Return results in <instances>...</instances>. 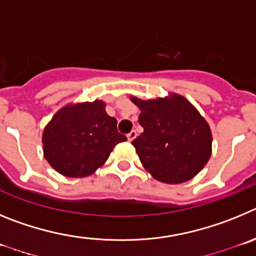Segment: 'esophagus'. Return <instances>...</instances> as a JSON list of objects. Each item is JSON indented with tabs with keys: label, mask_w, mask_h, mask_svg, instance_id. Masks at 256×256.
Here are the masks:
<instances>
[{
	"label": "esophagus",
	"mask_w": 256,
	"mask_h": 256,
	"mask_svg": "<svg viewBox=\"0 0 256 256\" xmlns=\"http://www.w3.org/2000/svg\"><path fill=\"white\" fill-rule=\"evenodd\" d=\"M136 135H138V134H136V131H135V130L130 131V132L128 134V142H132V140L135 139V138H136Z\"/></svg>",
	"instance_id": "34e87169"
}]
</instances>
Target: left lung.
Here are the masks:
<instances>
[{"label": "left lung", "instance_id": "1", "mask_svg": "<svg viewBox=\"0 0 256 256\" xmlns=\"http://www.w3.org/2000/svg\"><path fill=\"white\" fill-rule=\"evenodd\" d=\"M130 100L139 107L144 128L131 144L145 170L164 184H182L196 176L210 158L213 142L210 128L196 108L177 93Z\"/></svg>", "mask_w": 256, "mask_h": 256}]
</instances>
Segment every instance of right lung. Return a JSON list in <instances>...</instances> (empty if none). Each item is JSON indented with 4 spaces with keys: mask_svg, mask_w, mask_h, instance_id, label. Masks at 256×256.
I'll return each mask as SVG.
<instances>
[{
    "mask_svg": "<svg viewBox=\"0 0 256 256\" xmlns=\"http://www.w3.org/2000/svg\"><path fill=\"white\" fill-rule=\"evenodd\" d=\"M126 136L117 120L108 116L106 103H68L56 112L43 130V154L50 167L66 177H86L102 167Z\"/></svg>",
    "mask_w": 256,
    "mask_h": 256,
    "instance_id": "add662e5",
    "label": "right lung"
}]
</instances>
